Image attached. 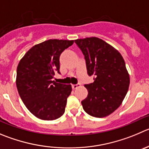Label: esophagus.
I'll return each mask as SVG.
<instances>
[{
  "label": "esophagus",
  "instance_id": "obj_1",
  "mask_svg": "<svg viewBox=\"0 0 149 149\" xmlns=\"http://www.w3.org/2000/svg\"><path fill=\"white\" fill-rule=\"evenodd\" d=\"M80 83H77V84H75V85H72V87L73 89H76V88H77L78 87H80Z\"/></svg>",
  "mask_w": 149,
  "mask_h": 149
}]
</instances>
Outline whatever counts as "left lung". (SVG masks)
<instances>
[{
    "label": "left lung",
    "mask_w": 149,
    "mask_h": 149,
    "mask_svg": "<svg viewBox=\"0 0 149 149\" xmlns=\"http://www.w3.org/2000/svg\"><path fill=\"white\" fill-rule=\"evenodd\" d=\"M84 55L88 74L93 83L85 85L88 96L81 102L85 111L96 118L109 116L122 103L130 86V75L119 52L102 39L74 40Z\"/></svg>",
    "instance_id": "obj_1"
}]
</instances>
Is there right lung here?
I'll list each match as a JSON object with an SVG mask.
<instances>
[{
  "instance_id": "1",
  "label": "right lung",
  "mask_w": 149,
  "mask_h": 149,
  "mask_svg": "<svg viewBox=\"0 0 149 149\" xmlns=\"http://www.w3.org/2000/svg\"><path fill=\"white\" fill-rule=\"evenodd\" d=\"M74 40L49 39L34 45L25 53L17 69L16 84L25 107L33 116L46 121L64 113L71 85L52 80L60 73L59 58Z\"/></svg>"
}]
</instances>
